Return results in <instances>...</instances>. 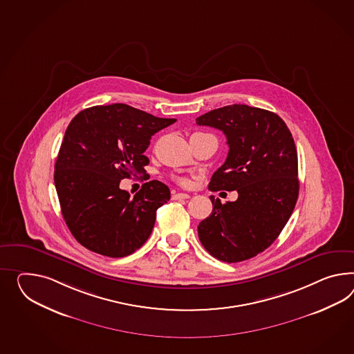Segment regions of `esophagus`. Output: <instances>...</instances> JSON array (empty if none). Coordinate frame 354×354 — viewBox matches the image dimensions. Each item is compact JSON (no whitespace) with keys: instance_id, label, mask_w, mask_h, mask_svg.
I'll use <instances>...</instances> for the list:
<instances>
[{"instance_id":"esophagus-1","label":"esophagus","mask_w":354,"mask_h":354,"mask_svg":"<svg viewBox=\"0 0 354 354\" xmlns=\"http://www.w3.org/2000/svg\"><path fill=\"white\" fill-rule=\"evenodd\" d=\"M189 198H190V195L186 194V192H177V194L173 195V199L174 200L189 199Z\"/></svg>"}]
</instances>
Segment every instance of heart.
Segmentation results:
<instances>
[{
    "mask_svg": "<svg viewBox=\"0 0 354 354\" xmlns=\"http://www.w3.org/2000/svg\"><path fill=\"white\" fill-rule=\"evenodd\" d=\"M178 182H180V183H182V185L187 183V181H186V180H183V178H178Z\"/></svg>",
    "mask_w": 354,
    "mask_h": 354,
    "instance_id": "heart-1",
    "label": "heart"
}]
</instances>
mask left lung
<instances>
[{
  "label": "left lung",
  "mask_w": 354,
  "mask_h": 354,
  "mask_svg": "<svg viewBox=\"0 0 354 354\" xmlns=\"http://www.w3.org/2000/svg\"><path fill=\"white\" fill-rule=\"evenodd\" d=\"M196 124L221 129L230 147L209 182L210 191H237L236 201L210 196L213 212L198 227L209 254L227 263L264 252L280 235L299 195L298 154L285 122L241 104L212 110Z\"/></svg>",
  "instance_id": "8db88e82"
}]
</instances>
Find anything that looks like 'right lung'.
I'll list each match as a JSON object with an SVG mask.
<instances>
[{"mask_svg":"<svg viewBox=\"0 0 354 354\" xmlns=\"http://www.w3.org/2000/svg\"><path fill=\"white\" fill-rule=\"evenodd\" d=\"M174 122L126 104L92 106L72 119L55 163L54 181L66 226L80 244L111 258L135 253L145 244L156 210L171 199V191L154 180L131 198L119 183L145 176L150 138Z\"/></svg>","mask_w":354,"mask_h":354,"instance_id":"1","label":"right lung"}]
</instances>
